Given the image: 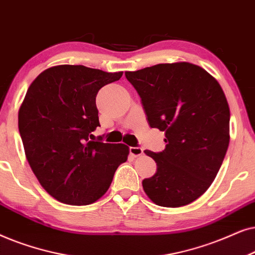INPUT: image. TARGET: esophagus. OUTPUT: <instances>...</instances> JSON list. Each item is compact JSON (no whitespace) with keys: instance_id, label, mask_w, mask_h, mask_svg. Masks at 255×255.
I'll use <instances>...</instances> for the list:
<instances>
[{"instance_id":"34e87169","label":"esophagus","mask_w":255,"mask_h":255,"mask_svg":"<svg viewBox=\"0 0 255 255\" xmlns=\"http://www.w3.org/2000/svg\"><path fill=\"white\" fill-rule=\"evenodd\" d=\"M129 152H130V155L134 156V157H138V156H141L142 154H143V149H142L141 147H130Z\"/></svg>"}]
</instances>
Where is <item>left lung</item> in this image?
Wrapping results in <instances>:
<instances>
[{
    "mask_svg": "<svg viewBox=\"0 0 255 255\" xmlns=\"http://www.w3.org/2000/svg\"><path fill=\"white\" fill-rule=\"evenodd\" d=\"M141 98L149 126L165 149L144 150L157 171L142 181L156 205L179 208L199 198L218 174L230 143V108L218 81L186 62L125 72Z\"/></svg>",
    "mask_w": 255,
    "mask_h": 255,
    "instance_id": "1",
    "label": "left lung"
}]
</instances>
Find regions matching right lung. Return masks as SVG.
Returning a JSON list of instances; mask_svg holds the SVG:
<instances>
[{
	"label": "right lung",
	"mask_w": 255,
	"mask_h": 255,
	"mask_svg": "<svg viewBox=\"0 0 255 255\" xmlns=\"http://www.w3.org/2000/svg\"><path fill=\"white\" fill-rule=\"evenodd\" d=\"M121 77L122 72L58 65L43 71L28 88L18 111L19 134L33 174L57 201L97 202L127 161V145L104 143L91 134L100 126L98 92Z\"/></svg>",
	"instance_id": "right-lung-1"
}]
</instances>
